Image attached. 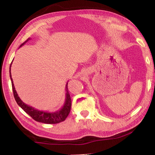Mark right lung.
<instances>
[{"label":"right lung","mask_w":155,"mask_h":155,"mask_svg":"<svg viewBox=\"0 0 155 155\" xmlns=\"http://www.w3.org/2000/svg\"><path fill=\"white\" fill-rule=\"evenodd\" d=\"M30 40L31 38H28L24 43L21 44L20 47L24 45L26 42H27V41ZM12 64L10 65V67H9V76L12 81V90H13V92H14V98L18 105L24 110L27 114L29 115L33 120H35L37 122L45 123V124H57V123L64 121L65 118L68 117V115L70 114V109H71V105H72L71 98H70L69 91H68V81L66 84V85H65V92L66 93H65V103H64V106L62 107V108L60 110H59V111H55V112H46L43 111H39V110L34 109L33 107H31L29 105H27V104H26L25 103H23V102L21 101L20 97L18 96L16 91H15L14 82H13V79L12 78V74H11Z\"/></svg>","instance_id":"right-lung-1"}]
</instances>
